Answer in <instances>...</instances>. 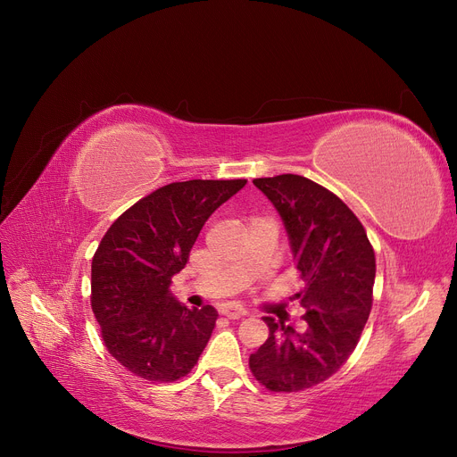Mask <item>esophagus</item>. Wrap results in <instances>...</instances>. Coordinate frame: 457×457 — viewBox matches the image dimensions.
<instances>
[{
  "label": "esophagus",
  "mask_w": 457,
  "mask_h": 457,
  "mask_svg": "<svg viewBox=\"0 0 457 457\" xmlns=\"http://www.w3.org/2000/svg\"><path fill=\"white\" fill-rule=\"evenodd\" d=\"M220 314L227 316L228 320H237V318L247 316V311L242 309V307H237V305H221Z\"/></svg>",
  "instance_id": "34e87169"
}]
</instances>
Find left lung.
<instances>
[{"label":"left lung","mask_w":457,"mask_h":457,"mask_svg":"<svg viewBox=\"0 0 457 457\" xmlns=\"http://www.w3.org/2000/svg\"><path fill=\"white\" fill-rule=\"evenodd\" d=\"M290 236L305 288L294 295L305 328L264 318L268 340L249 357L254 379L271 393H299L340 370L372 311L376 253L357 215L333 191L299 175L254 179Z\"/></svg>","instance_id":"obj_1"}]
</instances>
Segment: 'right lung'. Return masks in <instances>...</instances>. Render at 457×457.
<instances>
[{
    "label": "right lung",
    "mask_w": 457,
    "mask_h": 457,
    "mask_svg": "<svg viewBox=\"0 0 457 457\" xmlns=\"http://www.w3.org/2000/svg\"><path fill=\"white\" fill-rule=\"evenodd\" d=\"M245 184H167L129 206L104 234L91 266V307L107 352L134 376L172 383L197 364L217 312L210 305L189 311L169 285L208 217Z\"/></svg>",
    "instance_id": "right-lung-1"
}]
</instances>
